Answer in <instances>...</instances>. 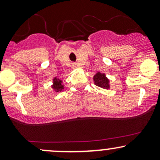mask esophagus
<instances>
[{"instance_id": "esophagus-1", "label": "esophagus", "mask_w": 160, "mask_h": 160, "mask_svg": "<svg viewBox=\"0 0 160 160\" xmlns=\"http://www.w3.org/2000/svg\"><path fill=\"white\" fill-rule=\"evenodd\" d=\"M75 65H75V64H74V66H75Z\"/></svg>"}]
</instances>
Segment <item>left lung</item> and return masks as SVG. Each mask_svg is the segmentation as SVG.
<instances>
[{
  "label": "left lung",
  "instance_id": "8db88e82",
  "mask_svg": "<svg viewBox=\"0 0 160 160\" xmlns=\"http://www.w3.org/2000/svg\"><path fill=\"white\" fill-rule=\"evenodd\" d=\"M93 80H94L95 85L99 86V87L102 88V89H109V88H110L109 80H108V79L106 78L105 74H104L98 72L94 76V78H93Z\"/></svg>",
  "mask_w": 160,
  "mask_h": 160
}]
</instances>
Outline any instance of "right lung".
Masks as SVG:
<instances>
[{"label": "right lung", "instance_id": "obj_1", "mask_svg": "<svg viewBox=\"0 0 160 160\" xmlns=\"http://www.w3.org/2000/svg\"><path fill=\"white\" fill-rule=\"evenodd\" d=\"M52 88L54 89L56 92H62L64 89V86L62 85V81L59 79L55 78L53 79V85L52 86Z\"/></svg>", "mask_w": 160, "mask_h": 160}]
</instances>
